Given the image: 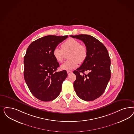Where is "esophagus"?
Masks as SVG:
<instances>
[{"label":"esophagus","mask_w":134,"mask_h":134,"mask_svg":"<svg viewBox=\"0 0 134 134\" xmlns=\"http://www.w3.org/2000/svg\"><path fill=\"white\" fill-rule=\"evenodd\" d=\"M67 73H68V75H69V74H72V71H70V70H67Z\"/></svg>","instance_id":"34e87169"}]
</instances>
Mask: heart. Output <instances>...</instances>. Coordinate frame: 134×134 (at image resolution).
<instances>
[{"instance_id": "heart-1", "label": "heart", "mask_w": 134, "mask_h": 134, "mask_svg": "<svg viewBox=\"0 0 134 134\" xmlns=\"http://www.w3.org/2000/svg\"><path fill=\"white\" fill-rule=\"evenodd\" d=\"M62 49L55 48L53 51V55L55 60L62 63L64 59L65 53L69 52V60L65 62L61 65V69L65 70H71L77 68L79 63H82L86 59L87 49L76 39L70 38L65 40L61 45Z\"/></svg>"}]
</instances>
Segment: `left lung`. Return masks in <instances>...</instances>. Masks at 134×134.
I'll use <instances>...</instances> for the list:
<instances>
[{"mask_svg":"<svg viewBox=\"0 0 134 134\" xmlns=\"http://www.w3.org/2000/svg\"><path fill=\"white\" fill-rule=\"evenodd\" d=\"M70 36L82 40L87 49L86 60L74 71L76 76L74 89L81 99L94 100L103 95L110 78V59L108 51L103 43L90 35Z\"/></svg>","mask_w":134,"mask_h":134,"instance_id":"left-lung-1","label":"left lung"}]
</instances>
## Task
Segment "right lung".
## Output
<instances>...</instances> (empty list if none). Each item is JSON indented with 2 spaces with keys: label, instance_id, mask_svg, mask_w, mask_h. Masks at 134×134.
Returning <instances> with one entry per match:
<instances>
[{
  "label": "right lung",
  "instance_id": "1",
  "mask_svg": "<svg viewBox=\"0 0 134 134\" xmlns=\"http://www.w3.org/2000/svg\"><path fill=\"white\" fill-rule=\"evenodd\" d=\"M68 35H47L35 40L24 57V76L31 94L43 102L54 100L60 95L65 70L57 71L60 66L53 55L54 48Z\"/></svg>",
  "mask_w": 134,
  "mask_h": 134
}]
</instances>
